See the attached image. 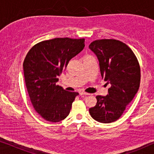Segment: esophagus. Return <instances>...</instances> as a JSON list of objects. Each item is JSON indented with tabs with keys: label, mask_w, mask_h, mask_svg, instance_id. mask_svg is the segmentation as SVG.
Segmentation results:
<instances>
[{
	"label": "esophagus",
	"mask_w": 154,
	"mask_h": 154,
	"mask_svg": "<svg viewBox=\"0 0 154 154\" xmlns=\"http://www.w3.org/2000/svg\"><path fill=\"white\" fill-rule=\"evenodd\" d=\"M80 94L81 95H89V93H87V92H80Z\"/></svg>",
	"instance_id": "1"
}]
</instances>
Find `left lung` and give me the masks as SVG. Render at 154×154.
<instances>
[{
  "instance_id": "8db88e82",
  "label": "left lung",
  "mask_w": 154,
  "mask_h": 154,
  "mask_svg": "<svg viewBox=\"0 0 154 154\" xmlns=\"http://www.w3.org/2000/svg\"><path fill=\"white\" fill-rule=\"evenodd\" d=\"M89 48L98 59L102 79L111 84L106 96L96 97V105L89 109L90 116L100 123H112L121 116L138 91L140 64L132 50L118 40H97Z\"/></svg>"
}]
</instances>
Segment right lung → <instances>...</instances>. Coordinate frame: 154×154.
I'll return each instance as SVG.
<instances>
[{"label": "right lung", "mask_w": 154, "mask_h": 154, "mask_svg": "<svg viewBox=\"0 0 154 154\" xmlns=\"http://www.w3.org/2000/svg\"><path fill=\"white\" fill-rule=\"evenodd\" d=\"M85 47V39L56 38L33 45L23 63L24 80L33 108L46 121L56 123L68 116L75 92L57 85V76Z\"/></svg>", "instance_id": "right-lung-1"}]
</instances>
